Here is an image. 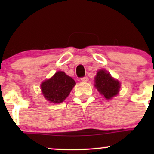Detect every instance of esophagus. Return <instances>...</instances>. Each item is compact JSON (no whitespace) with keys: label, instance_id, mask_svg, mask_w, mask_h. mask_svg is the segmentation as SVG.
Segmentation results:
<instances>
[{"label":"esophagus","instance_id":"34e87169","mask_svg":"<svg viewBox=\"0 0 154 154\" xmlns=\"http://www.w3.org/2000/svg\"><path fill=\"white\" fill-rule=\"evenodd\" d=\"M81 80L82 81V82H88V77L87 76H85V77H83L81 78Z\"/></svg>","mask_w":154,"mask_h":154}]
</instances>
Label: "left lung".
Wrapping results in <instances>:
<instances>
[{"mask_svg": "<svg viewBox=\"0 0 154 154\" xmlns=\"http://www.w3.org/2000/svg\"><path fill=\"white\" fill-rule=\"evenodd\" d=\"M95 86L106 99H111L119 93L120 83L105 70H99L95 77Z\"/></svg>", "mask_w": 154, "mask_h": 154, "instance_id": "8db88e82", "label": "left lung"}]
</instances>
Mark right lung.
Segmentation results:
<instances>
[{"mask_svg":"<svg viewBox=\"0 0 154 154\" xmlns=\"http://www.w3.org/2000/svg\"><path fill=\"white\" fill-rule=\"evenodd\" d=\"M76 82L63 72H57L41 84L42 93L51 103H59L66 99Z\"/></svg>","mask_w":154,"mask_h":154,"instance_id":"right-lung-1","label":"right lung"}]
</instances>
